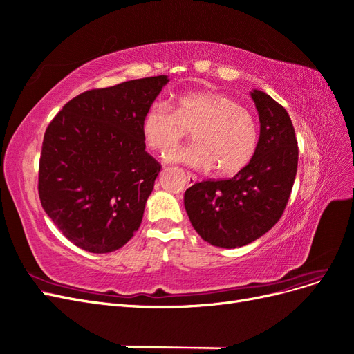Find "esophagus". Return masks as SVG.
<instances>
[{
	"label": "esophagus",
	"instance_id": "esophagus-1",
	"mask_svg": "<svg viewBox=\"0 0 354 354\" xmlns=\"http://www.w3.org/2000/svg\"><path fill=\"white\" fill-rule=\"evenodd\" d=\"M187 181H189V186H194L196 181H198V177L195 174L187 173Z\"/></svg>",
	"mask_w": 354,
	"mask_h": 354
}]
</instances>
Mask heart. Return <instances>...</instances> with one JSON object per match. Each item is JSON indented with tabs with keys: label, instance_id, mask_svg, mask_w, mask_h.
<instances>
[{
	"label": "heart",
	"instance_id": "heart-1",
	"mask_svg": "<svg viewBox=\"0 0 354 354\" xmlns=\"http://www.w3.org/2000/svg\"><path fill=\"white\" fill-rule=\"evenodd\" d=\"M142 131L147 146L167 155L190 133L196 145L169 156L198 169L217 167L220 174H236L251 162L259 147V124L250 109L226 94L196 91L181 94L176 111L164 103L147 108Z\"/></svg>",
	"mask_w": 354,
	"mask_h": 354
}]
</instances>
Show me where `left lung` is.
I'll list each match as a JSON object with an SVG mask.
<instances>
[{
    "instance_id": "obj_1",
    "label": "left lung",
    "mask_w": 354,
    "mask_h": 354,
    "mask_svg": "<svg viewBox=\"0 0 354 354\" xmlns=\"http://www.w3.org/2000/svg\"><path fill=\"white\" fill-rule=\"evenodd\" d=\"M260 116L259 147L236 176L203 180L185 194V208L199 236L220 248H238L259 239L279 221L298 165L291 118L269 94L254 90Z\"/></svg>"
}]
</instances>
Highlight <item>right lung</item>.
I'll return each instance as SVG.
<instances>
[{
    "label": "right lung",
    "instance_id": "right-lung-1",
    "mask_svg": "<svg viewBox=\"0 0 354 354\" xmlns=\"http://www.w3.org/2000/svg\"><path fill=\"white\" fill-rule=\"evenodd\" d=\"M165 75L84 91L48 124L38 194L47 216L78 248L120 250L142 224L160 164L145 149L143 116Z\"/></svg>",
    "mask_w": 354,
    "mask_h": 354
}]
</instances>
